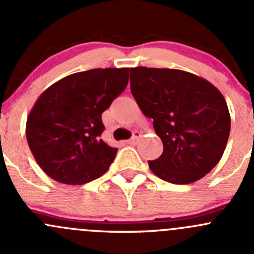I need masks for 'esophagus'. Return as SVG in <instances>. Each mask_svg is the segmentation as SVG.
Wrapping results in <instances>:
<instances>
[{
	"label": "esophagus",
	"mask_w": 254,
	"mask_h": 254,
	"mask_svg": "<svg viewBox=\"0 0 254 254\" xmlns=\"http://www.w3.org/2000/svg\"><path fill=\"white\" fill-rule=\"evenodd\" d=\"M140 137H141V134H140L139 131H135L134 134H132V137H131V139L127 140V142L129 143V145H135V143L137 142V140H139Z\"/></svg>",
	"instance_id": "34e87169"
}]
</instances>
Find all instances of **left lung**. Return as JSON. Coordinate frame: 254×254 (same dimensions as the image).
Segmentation results:
<instances>
[{
    "instance_id": "1",
    "label": "left lung",
    "mask_w": 254,
    "mask_h": 254,
    "mask_svg": "<svg viewBox=\"0 0 254 254\" xmlns=\"http://www.w3.org/2000/svg\"><path fill=\"white\" fill-rule=\"evenodd\" d=\"M130 88L162 140V155L148 161L158 178L189 184L219 163L231 118L224 96L214 84L187 71L140 66L130 71Z\"/></svg>"
}]
</instances>
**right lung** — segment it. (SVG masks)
<instances>
[{
	"instance_id": "add662e5",
	"label": "right lung",
	"mask_w": 254,
	"mask_h": 254,
	"mask_svg": "<svg viewBox=\"0 0 254 254\" xmlns=\"http://www.w3.org/2000/svg\"><path fill=\"white\" fill-rule=\"evenodd\" d=\"M129 68L72 73L45 89L27 119L25 135L35 161L59 183L81 186L103 176L118 148L101 139L102 113L123 93Z\"/></svg>"
}]
</instances>
